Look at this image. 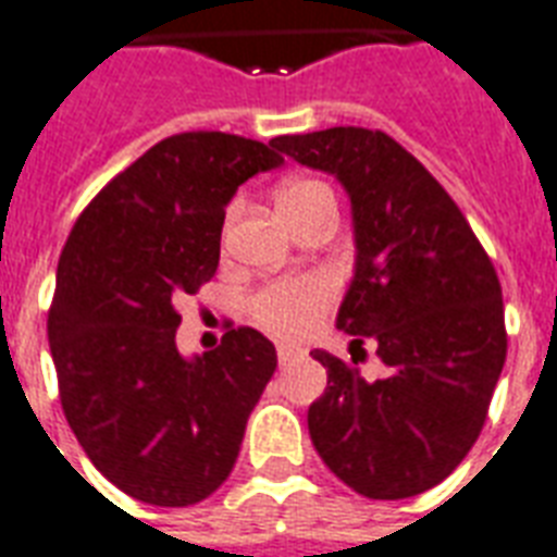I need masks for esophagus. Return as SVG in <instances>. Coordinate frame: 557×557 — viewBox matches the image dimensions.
Here are the masks:
<instances>
[{
	"mask_svg": "<svg viewBox=\"0 0 557 557\" xmlns=\"http://www.w3.org/2000/svg\"><path fill=\"white\" fill-rule=\"evenodd\" d=\"M297 356H300V350H297V347H288V345L277 347V362L280 364L292 362V359H297Z\"/></svg>",
	"mask_w": 557,
	"mask_h": 557,
	"instance_id": "obj_1",
	"label": "esophagus"
}]
</instances>
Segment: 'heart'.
<instances>
[{
    "label": "heart",
    "instance_id": "1",
    "mask_svg": "<svg viewBox=\"0 0 557 557\" xmlns=\"http://www.w3.org/2000/svg\"><path fill=\"white\" fill-rule=\"evenodd\" d=\"M324 201H335L333 189L318 177H292L280 186L277 193V203L286 219H295L300 212L312 210ZM233 219H236V207L224 212V245L231 236ZM333 304L335 283L326 274H292V277L271 280L262 288H257L248 300V312L250 321L260 330H265L274 338L295 342V338L312 333Z\"/></svg>",
    "mask_w": 557,
    "mask_h": 557
}]
</instances>
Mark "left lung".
I'll return each instance as SVG.
<instances>
[{"instance_id":"8db88e82","label":"left lung","mask_w":557,"mask_h":557,"mask_svg":"<svg viewBox=\"0 0 557 557\" xmlns=\"http://www.w3.org/2000/svg\"><path fill=\"white\" fill-rule=\"evenodd\" d=\"M271 146L350 193L359 253L338 330L388 368L364 380L359 359L312 350L326 368V392L309 406L312 444L368 499L423 494L476 444L503 373L494 262L447 189L385 131L326 127Z\"/></svg>"}]
</instances>
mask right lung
Instances as JSON below:
<instances>
[{
  "instance_id": "obj_1",
  "label": "right lung",
  "mask_w": 557,
  "mask_h": 557,
  "mask_svg": "<svg viewBox=\"0 0 557 557\" xmlns=\"http://www.w3.org/2000/svg\"><path fill=\"white\" fill-rule=\"evenodd\" d=\"M274 146L222 131L160 139L92 198L58 260L49 350L63 414L108 482L184 508L231 476L277 350L250 326L177 354V304L219 269L224 207Z\"/></svg>"
}]
</instances>
